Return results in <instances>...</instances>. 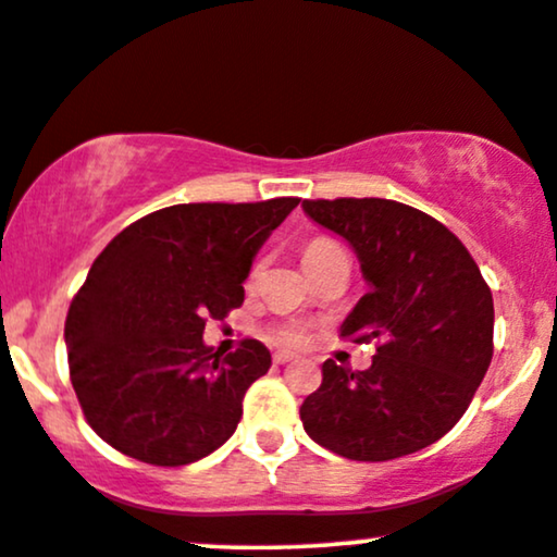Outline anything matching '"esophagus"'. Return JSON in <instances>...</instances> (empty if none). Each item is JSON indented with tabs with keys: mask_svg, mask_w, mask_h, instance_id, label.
<instances>
[{
	"mask_svg": "<svg viewBox=\"0 0 557 557\" xmlns=\"http://www.w3.org/2000/svg\"><path fill=\"white\" fill-rule=\"evenodd\" d=\"M274 359V364H290V361L295 359V354H290V351H277L272 356Z\"/></svg>",
	"mask_w": 557,
	"mask_h": 557,
	"instance_id": "obj_1",
	"label": "esophagus"
}]
</instances>
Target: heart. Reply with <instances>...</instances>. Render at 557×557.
Here are the masks:
<instances>
[{"label":"heart","mask_w":557,"mask_h":557,"mask_svg":"<svg viewBox=\"0 0 557 557\" xmlns=\"http://www.w3.org/2000/svg\"><path fill=\"white\" fill-rule=\"evenodd\" d=\"M331 244H333V242H329V239H315V242H310L308 249H306V255H310V251H321V249H325V247H331ZM274 336H277V341H283V344L298 346V344H302V341H306V331H302L300 325H285V329H280L277 333H274Z\"/></svg>","instance_id":"1"}]
</instances>
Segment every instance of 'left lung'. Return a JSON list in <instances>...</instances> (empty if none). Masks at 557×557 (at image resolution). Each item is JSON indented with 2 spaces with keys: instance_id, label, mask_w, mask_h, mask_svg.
I'll return each instance as SVG.
<instances>
[{
  "instance_id": "8db88e82",
  "label": "left lung",
  "mask_w": 557,
  "mask_h": 557,
  "mask_svg": "<svg viewBox=\"0 0 557 557\" xmlns=\"http://www.w3.org/2000/svg\"><path fill=\"white\" fill-rule=\"evenodd\" d=\"M302 211L348 242L369 285L341 336L376 344L364 372L325 361L302 428L351 461L428 448L461 420L492 364V290L458 236L412 206L336 198Z\"/></svg>"
}]
</instances>
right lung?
<instances>
[{"label":"right lung","instance_id":"1","mask_svg":"<svg viewBox=\"0 0 557 557\" xmlns=\"http://www.w3.org/2000/svg\"><path fill=\"white\" fill-rule=\"evenodd\" d=\"M300 198L181 203L116 234L65 318L71 382L88 425L119 454L185 466L232 438L272 356L255 338L221 356L209 318L244 302L257 251Z\"/></svg>","mask_w":557,"mask_h":557}]
</instances>
